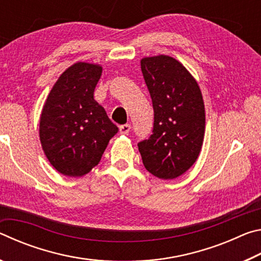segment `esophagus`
<instances>
[{"mask_svg":"<svg viewBox=\"0 0 261 261\" xmlns=\"http://www.w3.org/2000/svg\"><path fill=\"white\" fill-rule=\"evenodd\" d=\"M130 129H131L130 124H123V125H120V127H118V130H120L121 135H127V134H129Z\"/></svg>","mask_w":261,"mask_h":261,"instance_id":"obj_1","label":"esophagus"}]
</instances>
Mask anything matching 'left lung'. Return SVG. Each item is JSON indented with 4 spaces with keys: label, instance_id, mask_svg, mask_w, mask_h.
I'll return each mask as SVG.
<instances>
[{
    "label": "left lung",
    "instance_id": "1",
    "mask_svg": "<svg viewBox=\"0 0 261 261\" xmlns=\"http://www.w3.org/2000/svg\"><path fill=\"white\" fill-rule=\"evenodd\" d=\"M141 72L151 95L152 135L138 143L143 163L152 175L173 179L199 155L205 134L204 100L197 82L170 56L145 57Z\"/></svg>",
    "mask_w": 261,
    "mask_h": 261
}]
</instances>
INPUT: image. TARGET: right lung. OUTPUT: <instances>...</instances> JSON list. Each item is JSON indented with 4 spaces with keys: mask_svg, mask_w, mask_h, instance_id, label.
<instances>
[{
    "mask_svg": "<svg viewBox=\"0 0 261 261\" xmlns=\"http://www.w3.org/2000/svg\"><path fill=\"white\" fill-rule=\"evenodd\" d=\"M102 68L96 64L71 65L43 106L39 130L43 152L59 173L70 177L90 173L118 131L94 100Z\"/></svg>",
    "mask_w": 261,
    "mask_h": 261,
    "instance_id": "obj_1",
    "label": "right lung"
}]
</instances>
